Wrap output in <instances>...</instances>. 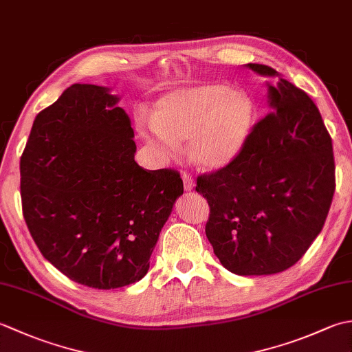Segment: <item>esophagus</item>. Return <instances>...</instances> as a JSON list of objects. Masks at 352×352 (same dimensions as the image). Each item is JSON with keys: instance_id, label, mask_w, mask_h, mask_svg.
Wrapping results in <instances>:
<instances>
[{"instance_id": "1", "label": "esophagus", "mask_w": 352, "mask_h": 352, "mask_svg": "<svg viewBox=\"0 0 352 352\" xmlns=\"http://www.w3.org/2000/svg\"><path fill=\"white\" fill-rule=\"evenodd\" d=\"M183 183H184V190H188V192L195 188V180H193L192 175H189V174L183 175Z\"/></svg>"}]
</instances>
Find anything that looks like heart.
<instances>
[{"instance_id":"obj_1","label":"heart","mask_w":352,"mask_h":352,"mask_svg":"<svg viewBox=\"0 0 352 352\" xmlns=\"http://www.w3.org/2000/svg\"><path fill=\"white\" fill-rule=\"evenodd\" d=\"M254 124V104L226 85H204L164 95L151 122H142L144 138L163 154L178 153L189 139V155L204 169H222L241 154Z\"/></svg>"}]
</instances>
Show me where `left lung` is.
<instances>
[{
	"label": "left lung",
	"mask_w": 352,
	"mask_h": 352,
	"mask_svg": "<svg viewBox=\"0 0 352 352\" xmlns=\"http://www.w3.org/2000/svg\"><path fill=\"white\" fill-rule=\"evenodd\" d=\"M276 77L271 111L252 126L228 166L197 178L210 213L206 234L223 267L237 275L283 272L322 230L336 190L333 142L319 109L302 89Z\"/></svg>",
	"instance_id": "left-lung-1"
}]
</instances>
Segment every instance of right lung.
I'll return each mask as SVG.
<instances>
[{
	"mask_svg": "<svg viewBox=\"0 0 352 352\" xmlns=\"http://www.w3.org/2000/svg\"><path fill=\"white\" fill-rule=\"evenodd\" d=\"M107 87L76 83L36 116L21 157L22 213L42 256L94 289L149 269L183 180L134 162L129 115Z\"/></svg>",
	"mask_w": 352,
	"mask_h": 352,
	"instance_id": "1",
	"label": "right lung"
}]
</instances>
